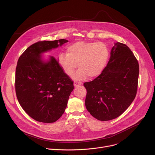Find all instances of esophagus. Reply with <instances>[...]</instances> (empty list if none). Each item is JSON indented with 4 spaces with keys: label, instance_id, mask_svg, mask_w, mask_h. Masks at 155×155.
Returning <instances> with one entry per match:
<instances>
[{
    "label": "esophagus",
    "instance_id": "obj_1",
    "mask_svg": "<svg viewBox=\"0 0 155 155\" xmlns=\"http://www.w3.org/2000/svg\"><path fill=\"white\" fill-rule=\"evenodd\" d=\"M82 83H81V82H79V81H74V86H75V87H77V86H80V85H81Z\"/></svg>",
    "mask_w": 155,
    "mask_h": 155
}]
</instances>
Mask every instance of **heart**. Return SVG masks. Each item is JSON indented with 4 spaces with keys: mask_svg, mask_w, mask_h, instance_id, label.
<instances>
[{
    "mask_svg": "<svg viewBox=\"0 0 155 155\" xmlns=\"http://www.w3.org/2000/svg\"><path fill=\"white\" fill-rule=\"evenodd\" d=\"M108 57L109 50L104 43L78 41L68 47L67 54H59V62L68 76L73 75L78 64L79 69L73 77L82 80L87 76H99L104 69Z\"/></svg>",
    "mask_w": 155,
    "mask_h": 155,
    "instance_id": "b5f03b06",
    "label": "heart"
}]
</instances>
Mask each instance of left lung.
Masks as SVG:
<instances>
[{
  "instance_id": "left-lung-1",
  "label": "left lung",
  "mask_w": 155,
  "mask_h": 155,
  "mask_svg": "<svg viewBox=\"0 0 155 155\" xmlns=\"http://www.w3.org/2000/svg\"><path fill=\"white\" fill-rule=\"evenodd\" d=\"M102 72L83 85L87 93L86 109L98 120L108 121L120 116L137 94L139 66L129 48L117 42Z\"/></svg>"
}]
</instances>
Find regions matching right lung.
Masks as SVG:
<instances>
[{"instance_id": "obj_1", "label": "right lung", "mask_w": 155, "mask_h": 155, "mask_svg": "<svg viewBox=\"0 0 155 155\" xmlns=\"http://www.w3.org/2000/svg\"><path fill=\"white\" fill-rule=\"evenodd\" d=\"M68 40L39 41L29 47L18 59L15 91L21 107L34 120L54 123L64 113L74 86L53 56L44 62L41 54Z\"/></svg>"}]
</instances>
